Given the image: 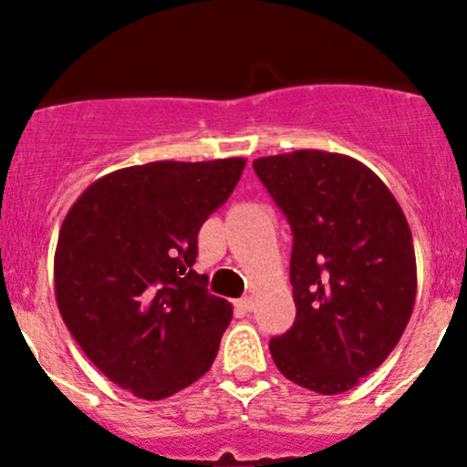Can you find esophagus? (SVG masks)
<instances>
[{"label":"esophagus","mask_w":467,"mask_h":467,"mask_svg":"<svg viewBox=\"0 0 467 467\" xmlns=\"http://www.w3.org/2000/svg\"><path fill=\"white\" fill-rule=\"evenodd\" d=\"M237 307L244 309V312H250V309L254 307V301H252V296H244L237 301Z\"/></svg>","instance_id":"34e87169"}]
</instances>
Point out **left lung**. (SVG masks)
I'll return each instance as SVG.
<instances>
[{
    "label": "left lung",
    "mask_w": 467,
    "mask_h": 467,
    "mask_svg": "<svg viewBox=\"0 0 467 467\" xmlns=\"http://www.w3.org/2000/svg\"><path fill=\"white\" fill-rule=\"evenodd\" d=\"M252 166L294 234L296 320L270 340L272 358L298 387L345 393L387 360L410 320L409 222L389 186L349 155L301 149Z\"/></svg>",
    "instance_id": "8db88e82"
}]
</instances>
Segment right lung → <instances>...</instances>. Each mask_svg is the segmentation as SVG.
<instances>
[{
	"label": "right lung",
	"instance_id": "right-lung-1",
	"mask_svg": "<svg viewBox=\"0 0 467 467\" xmlns=\"http://www.w3.org/2000/svg\"><path fill=\"white\" fill-rule=\"evenodd\" d=\"M244 158L149 162L80 192L58 230L55 296L69 334L111 382L164 400L211 368L233 305L197 275V233Z\"/></svg>",
	"mask_w": 467,
	"mask_h": 467
}]
</instances>
